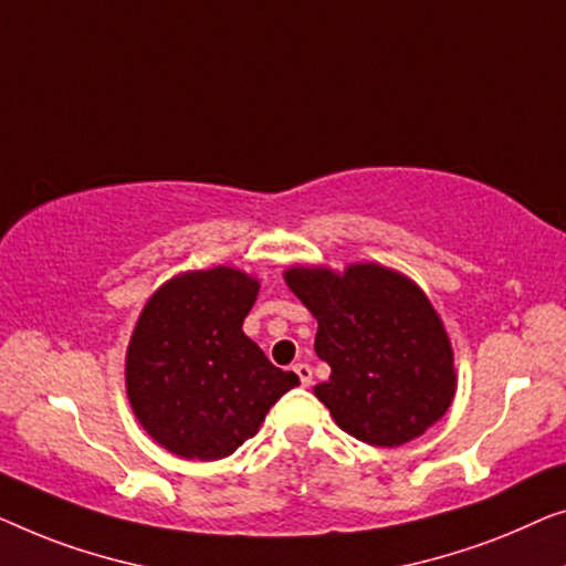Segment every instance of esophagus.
Segmentation results:
<instances>
[{
	"mask_svg": "<svg viewBox=\"0 0 566 566\" xmlns=\"http://www.w3.org/2000/svg\"><path fill=\"white\" fill-rule=\"evenodd\" d=\"M292 369H294V374H297V377H300L302 387H310V385H313V369H310L307 364H294Z\"/></svg>",
	"mask_w": 566,
	"mask_h": 566,
	"instance_id": "34e87169",
	"label": "esophagus"
}]
</instances>
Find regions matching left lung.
<instances>
[{
	"mask_svg": "<svg viewBox=\"0 0 566 566\" xmlns=\"http://www.w3.org/2000/svg\"><path fill=\"white\" fill-rule=\"evenodd\" d=\"M286 284L317 317L315 354L331 379L315 387L348 436L408 443L449 410L457 374L431 302L402 274L377 264L290 269Z\"/></svg>",
	"mask_w": 566,
	"mask_h": 566,
	"instance_id": "1",
	"label": "left lung"
}]
</instances>
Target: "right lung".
<instances>
[{
	"instance_id": "add662e5",
	"label": "right lung",
	"mask_w": 566,
	"mask_h": 566,
	"mask_svg": "<svg viewBox=\"0 0 566 566\" xmlns=\"http://www.w3.org/2000/svg\"><path fill=\"white\" fill-rule=\"evenodd\" d=\"M256 294V280L214 266L166 282L143 307L127 348V397L140 426L181 459L230 457L300 385L243 333Z\"/></svg>"
}]
</instances>
